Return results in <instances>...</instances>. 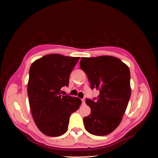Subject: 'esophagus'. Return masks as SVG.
Masks as SVG:
<instances>
[{
  "mask_svg": "<svg viewBox=\"0 0 158 158\" xmlns=\"http://www.w3.org/2000/svg\"><path fill=\"white\" fill-rule=\"evenodd\" d=\"M81 101H82V105H85V99H84V98H82V99H81Z\"/></svg>",
  "mask_w": 158,
  "mask_h": 158,
  "instance_id": "esophagus-1",
  "label": "esophagus"
}]
</instances>
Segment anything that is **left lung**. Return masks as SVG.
I'll return each mask as SVG.
<instances>
[{
	"mask_svg": "<svg viewBox=\"0 0 158 158\" xmlns=\"http://www.w3.org/2000/svg\"><path fill=\"white\" fill-rule=\"evenodd\" d=\"M92 89L99 91L97 98H86L91 113L83 118L85 127L97 136L109 135L120 123L131 97V75L128 66L118 58L104 56L81 57Z\"/></svg>",
	"mask_w": 158,
	"mask_h": 158,
	"instance_id": "obj_1",
	"label": "left lung"
}]
</instances>
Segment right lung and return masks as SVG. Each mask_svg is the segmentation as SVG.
Returning a JSON list of instances; mask_svg holds the SVG:
<instances>
[{"mask_svg":"<svg viewBox=\"0 0 158 158\" xmlns=\"http://www.w3.org/2000/svg\"><path fill=\"white\" fill-rule=\"evenodd\" d=\"M79 57L47 54L33 62L29 69L27 95L31 113L39 130L48 136L66 132L70 114L81 104L77 97L63 95Z\"/></svg>","mask_w":158,"mask_h":158,"instance_id":"obj_1","label":"right lung"}]
</instances>
